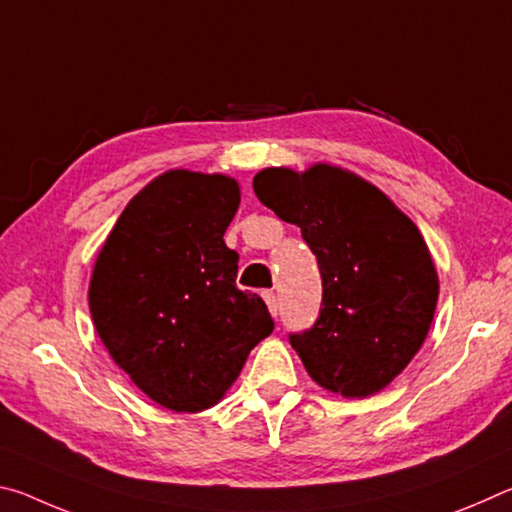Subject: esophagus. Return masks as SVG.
<instances>
[{"mask_svg": "<svg viewBox=\"0 0 512 512\" xmlns=\"http://www.w3.org/2000/svg\"><path fill=\"white\" fill-rule=\"evenodd\" d=\"M264 300H266V307L271 311L273 316H277V296L273 291H264Z\"/></svg>", "mask_w": 512, "mask_h": 512, "instance_id": "obj_1", "label": "esophagus"}]
</instances>
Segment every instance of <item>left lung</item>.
Segmentation results:
<instances>
[{"mask_svg":"<svg viewBox=\"0 0 512 512\" xmlns=\"http://www.w3.org/2000/svg\"><path fill=\"white\" fill-rule=\"evenodd\" d=\"M253 189L298 225L318 259L320 316L289 336L309 377L350 400L384 391L418 354L436 314L438 273L418 225L368 180L325 162L262 169Z\"/></svg>","mask_w":512,"mask_h":512,"instance_id":"8db88e82","label":"left lung"}]
</instances>
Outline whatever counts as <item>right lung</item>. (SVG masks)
Segmentation results:
<instances>
[{
	"instance_id": "obj_1",
	"label": "right lung",
	"mask_w": 512,
	"mask_h": 512,
	"mask_svg": "<svg viewBox=\"0 0 512 512\" xmlns=\"http://www.w3.org/2000/svg\"><path fill=\"white\" fill-rule=\"evenodd\" d=\"M241 201L223 173L153 178L110 230L90 277V314L112 361L176 413L219 404L250 350L273 332L257 293L237 289L223 235Z\"/></svg>"
}]
</instances>
